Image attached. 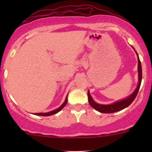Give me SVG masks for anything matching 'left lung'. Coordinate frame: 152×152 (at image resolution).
<instances>
[{
    "label": "left lung",
    "mask_w": 152,
    "mask_h": 152,
    "mask_svg": "<svg viewBox=\"0 0 152 152\" xmlns=\"http://www.w3.org/2000/svg\"><path fill=\"white\" fill-rule=\"evenodd\" d=\"M138 56V55H137ZM138 76H139V83L137 85V87L136 88V90H134V93L131 95L129 98L124 99V100L120 101V102H115L114 104H112L110 105H103V104H99L96 103L93 100L92 97L90 96V93L89 91L87 92V96H88V101L89 103H90V106L92 107L96 110L97 111L100 112L102 113H113L115 112L120 111V110H123V109L126 108L128 106H129L132 103L133 101L134 100V99L137 96V93L139 91V89H140V84H141L142 81V67H141V62H140V59L138 57Z\"/></svg>",
    "instance_id": "1"
}]
</instances>
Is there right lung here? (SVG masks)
Listing matches in <instances>:
<instances>
[{
  "label": "right lung",
  "mask_w": 152,
  "mask_h": 152,
  "mask_svg": "<svg viewBox=\"0 0 152 152\" xmlns=\"http://www.w3.org/2000/svg\"><path fill=\"white\" fill-rule=\"evenodd\" d=\"M67 96L66 98V99H65V102H64L63 104H62V105L60 107H59L58 109H56V110H53V111L51 112H49V113H34L35 115H41V116H49V115H54L56 114V113H59V111H60L61 110H62V108H63L64 107H65V105L67 104Z\"/></svg>",
  "instance_id": "add662e5"
}]
</instances>
